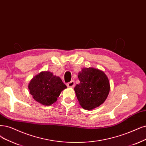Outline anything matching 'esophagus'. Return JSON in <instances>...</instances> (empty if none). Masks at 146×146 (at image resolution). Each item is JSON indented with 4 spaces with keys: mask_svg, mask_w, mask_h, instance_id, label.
Returning a JSON list of instances; mask_svg holds the SVG:
<instances>
[{
    "mask_svg": "<svg viewBox=\"0 0 146 146\" xmlns=\"http://www.w3.org/2000/svg\"><path fill=\"white\" fill-rule=\"evenodd\" d=\"M67 86L68 87H70V88L74 87V82L73 81V80H72V81H70V82H68V83L67 84Z\"/></svg>",
    "mask_w": 146,
    "mask_h": 146,
    "instance_id": "obj_1",
    "label": "esophagus"
}]
</instances>
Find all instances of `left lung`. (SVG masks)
Listing matches in <instances>:
<instances>
[{"mask_svg":"<svg viewBox=\"0 0 146 146\" xmlns=\"http://www.w3.org/2000/svg\"><path fill=\"white\" fill-rule=\"evenodd\" d=\"M78 77L80 83L74 90L80 106L91 110L103 104L110 90L109 79L105 73L93 67L83 68Z\"/></svg>","mask_w":146,"mask_h":146,"instance_id":"left-lung-1","label":"left lung"}]
</instances>
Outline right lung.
<instances>
[{
  "label": "right lung",
  "mask_w": 146,
  "mask_h": 146,
  "mask_svg": "<svg viewBox=\"0 0 146 146\" xmlns=\"http://www.w3.org/2000/svg\"><path fill=\"white\" fill-rule=\"evenodd\" d=\"M66 88L67 86L60 78L47 71L36 75L28 85L32 98L44 106H50L55 103L61 91Z\"/></svg>",
  "instance_id": "add662e5"
}]
</instances>
